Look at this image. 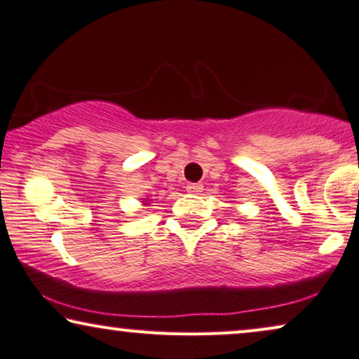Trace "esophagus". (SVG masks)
<instances>
[{
	"mask_svg": "<svg viewBox=\"0 0 359 359\" xmlns=\"http://www.w3.org/2000/svg\"><path fill=\"white\" fill-rule=\"evenodd\" d=\"M202 189H204V186L199 183H189L186 186V191L191 192V194H199V192H202Z\"/></svg>",
	"mask_w": 359,
	"mask_h": 359,
	"instance_id": "esophagus-1",
	"label": "esophagus"
}]
</instances>
